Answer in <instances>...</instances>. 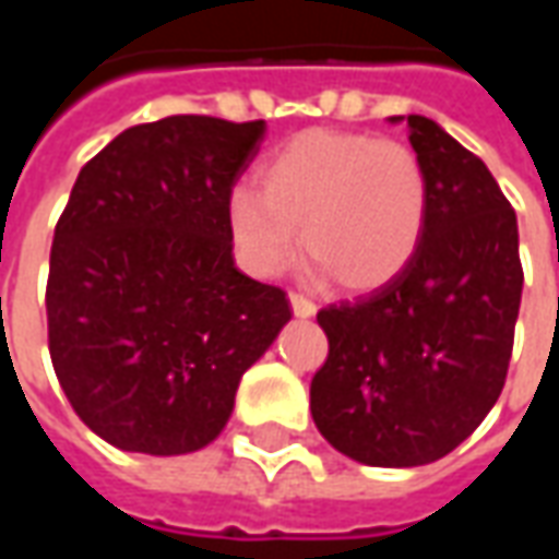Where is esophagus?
Returning <instances> with one entry per match:
<instances>
[{
  "mask_svg": "<svg viewBox=\"0 0 559 559\" xmlns=\"http://www.w3.org/2000/svg\"><path fill=\"white\" fill-rule=\"evenodd\" d=\"M290 308L296 318H314V311H318V306L306 299L302 293H290Z\"/></svg>",
  "mask_w": 559,
  "mask_h": 559,
  "instance_id": "esophagus-1",
  "label": "esophagus"
}]
</instances>
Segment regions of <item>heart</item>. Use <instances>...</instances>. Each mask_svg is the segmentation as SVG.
I'll list each match as a JSON object with an SVG mask.
<instances>
[{"mask_svg":"<svg viewBox=\"0 0 559 559\" xmlns=\"http://www.w3.org/2000/svg\"><path fill=\"white\" fill-rule=\"evenodd\" d=\"M260 190L226 197L239 263L275 278L302 248L338 287L369 293L400 278L424 241L427 171L405 144L366 132L308 130L260 166Z\"/></svg>","mask_w":559,"mask_h":559,"instance_id":"b5f03b06","label":"heart"}]
</instances>
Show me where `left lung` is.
Listing matches in <instances>:
<instances>
[{"mask_svg":"<svg viewBox=\"0 0 559 559\" xmlns=\"http://www.w3.org/2000/svg\"><path fill=\"white\" fill-rule=\"evenodd\" d=\"M408 123L427 171L424 241L400 278L320 308L330 357L311 417L338 454L412 469L451 454L497 405L524 290L518 217L481 159L429 117Z\"/></svg>","mask_w":559,"mask_h":559,"instance_id":"left-lung-1","label":"left lung"}]
</instances>
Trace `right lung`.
<instances>
[{
    "instance_id": "obj_1",
    "label": "right lung",
    "mask_w": 559,
    "mask_h": 559,
    "mask_svg": "<svg viewBox=\"0 0 559 559\" xmlns=\"http://www.w3.org/2000/svg\"><path fill=\"white\" fill-rule=\"evenodd\" d=\"M266 120L171 115L130 127L78 175L48 278L53 372L120 451L193 454L224 432L241 374L290 320L236 269L226 197Z\"/></svg>"
}]
</instances>
